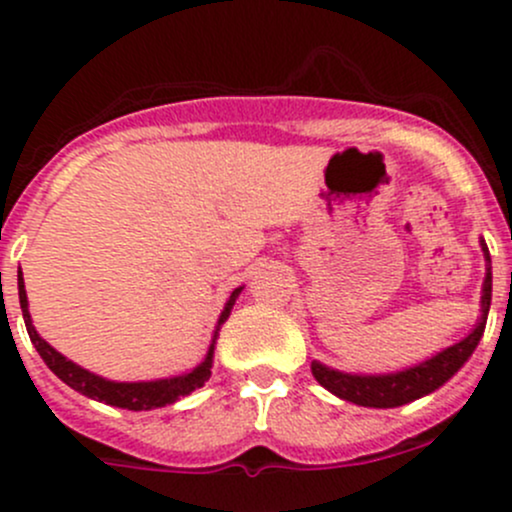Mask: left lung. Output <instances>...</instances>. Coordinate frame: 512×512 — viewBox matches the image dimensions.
<instances>
[{
    "label": "left lung",
    "mask_w": 512,
    "mask_h": 512,
    "mask_svg": "<svg viewBox=\"0 0 512 512\" xmlns=\"http://www.w3.org/2000/svg\"><path fill=\"white\" fill-rule=\"evenodd\" d=\"M485 252V282H483V314H480L478 327L468 334L463 342L453 344V347L443 349L441 354L431 356L423 364L414 366V369L399 371V374H384V376H356V374H342L329 366L314 361L312 374L324 389L337 394L339 399L352 401L359 406H371V409H394V406H404L409 401L421 399V396L431 394L438 386L446 384L458 369L468 361V356L476 352L480 337H483L485 319H488L490 309V292H493V275H490V255L488 245L480 242Z\"/></svg>",
    "instance_id": "left-lung-1"
}]
</instances>
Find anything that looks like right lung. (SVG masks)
<instances>
[{"mask_svg":"<svg viewBox=\"0 0 512 512\" xmlns=\"http://www.w3.org/2000/svg\"><path fill=\"white\" fill-rule=\"evenodd\" d=\"M240 292L242 287L235 289V292L230 294V299H227L223 314H220L218 319V329L220 324L230 317V309ZM19 304H22V314H24V324H27L29 339H32V344L36 347V352H39L41 359L46 361V366H49V369L54 371L64 384H69L71 389L89 396V399L103 401V404H111V406H118V409H128V411H151V409H158V406L173 404V401H178L180 396H188L190 391L200 389V386L210 379V366H213V349H215V339H218V329H215V339L213 344H210V352L205 356V361L200 366H195L190 374L173 376V379L138 381V384H118V381H106L101 379V376L76 366L74 361L61 356L54 347H49V344L36 334L32 317H29L27 289H24L22 270H19Z\"/></svg>","mask_w":512,"mask_h":512,"instance_id":"obj_1","label":"right lung"}]
</instances>
